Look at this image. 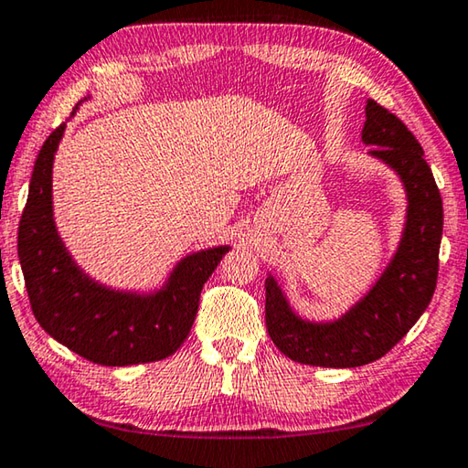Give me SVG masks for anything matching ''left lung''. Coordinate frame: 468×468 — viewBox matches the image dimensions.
Here are the masks:
<instances>
[{
  "mask_svg": "<svg viewBox=\"0 0 468 468\" xmlns=\"http://www.w3.org/2000/svg\"><path fill=\"white\" fill-rule=\"evenodd\" d=\"M362 141L402 176L408 220L394 261L360 303L335 323H306L292 313L274 279H266V329L287 358L302 365L354 368L379 360L402 339L433 298L440 271L443 206L422 147L406 124L367 101Z\"/></svg>",
  "mask_w": 468,
  "mask_h": 468,
  "instance_id": "left-lung-1",
  "label": "left lung"
}]
</instances>
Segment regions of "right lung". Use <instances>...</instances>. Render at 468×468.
Segmentation results:
<instances>
[{
    "instance_id": "right-lung-1",
    "label": "right lung",
    "mask_w": 468,
    "mask_h": 468,
    "mask_svg": "<svg viewBox=\"0 0 468 468\" xmlns=\"http://www.w3.org/2000/svg\"><path fill=\"white\" fill-rule=\"evenodd\" d=\"M64 124L37 154L18 225V258L37 323L74 354L103 367L168 358L194 327L199 295L229 248L187 256L155 295L121 293L85 277L58 237L51 217V162Z\"/></svg>"
}]
</instances>
